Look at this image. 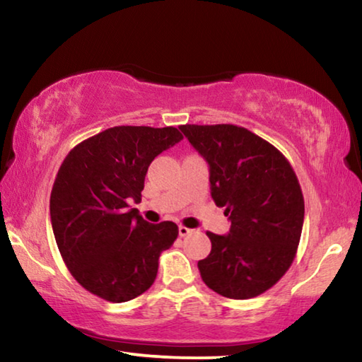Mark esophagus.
I'll return each instance as SVG.
<instances>
[{
  "label": "esophagus",
  "mask_w": 362,
  "mask_h": 362,
  "mask_svg": "<svg viewBox=\"0 0 362 362\" xmlns=\"http://www.w3.org/2000/svg\"><path fill=\"white\" fill-rule=\"evenodd\" d=\"M189 233H192V230L189 228H187V226H183V225H180L179 226V235L183 238V236H187V235H189Z\"/></svg>",
  "instance_id": "esophagus-1"
}]
</instances>
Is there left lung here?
Segmentation results:
<instances>
[{
	"label": "left lung",
	"mask_w": 362,
	"mask_h": 362,
	"mask_svg": "<svg viewBox=\"0 0 362 362\" xmlns=\"http://www.w3.org/2000/svg\"><path fill=\"white\" fill-rule=\"evenodd\" d=\"M209 164L211 196L231 222L228 235L207 231L211 254L198 262L206 286L246 300L284 276L302 235L305 203L297 175L283 153L233 124L180 126Z\"/></svg>",
	"instance_id": "obj_1"
}]
</instances>
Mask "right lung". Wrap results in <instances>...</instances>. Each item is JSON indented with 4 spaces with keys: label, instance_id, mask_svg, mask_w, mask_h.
<instances>
[{
    "label": "right lung",
    "instance_id": "add662e5",
    "mask_svg": "<svg viewBox=\"0 0 362 362\" xmlns=\"http://www.w3.org/2000/svg\"><path fill=\"white\" fill-rule=\"evenodd\" d=\"M182 139L175 127L116 126L64 159L51 192V223L66 268L86 291L121 303L155 283L159 254L179 228L148 223L129 203L142 199L153 159Z\"/></svg>",
    "mask_w": 362,
    "mask_h": 362
}]
</instances>
